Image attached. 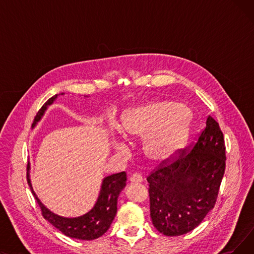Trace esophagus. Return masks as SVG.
<instances>
[{"label": "esophagus", "mask_w": 254, "mask_h": 254, "mask_svg": "<svg viewBox=\"0 0 254 254\" xmlns=\"http://www.w3.org/2000/svg\"><path fill=\"white\" fill-rule=\"evenodd\" d=\"M143 181V178L140 174H132L130 177H129V182L130 183H141Z\"/></svg>", "instance_id": "1"}]
</instances>
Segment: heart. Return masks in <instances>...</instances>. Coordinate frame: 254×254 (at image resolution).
Masks as SVG:
<instances>
[{
    "label": "heart",
    "instance_id": "1",
    "mask_svg": "<svg viewBox=\"0 0 254 254\" xmlns=\"http://www.w3.org/2000/svg\"><path fill=\"white\" fill-rule=\"evenodd\" d=\"M119 132L126 139L143 138L142 149L146 158L154 164L174 159L188 142L190 132L188 111L184 107L167 102L151 103L126 111L120 118ZM123 141L116 149L124 151Z\"/></svg>",
    "mask_w": 254,
    "mask_h": 254
}]
</instances>
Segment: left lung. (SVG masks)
Here are the masks:
<instances>
[{
	"instance_id": "left-lung-1",
	"label": "left lung",
	"mask_w": 254,
	"mask_h": 254,
	"mask_svg": "<svg viewBox=\"0 0 254 254\" xmlns=\"http://www.w3.org/2000/svg\"><path fill=\"white\" fill-rule=\"evenodd\" d=\"M225 146L219 125L210 115L193 147L147 177L150 216L165 236L190 233L214 208L225 170Z\"/></svg>"
}]
</instances>
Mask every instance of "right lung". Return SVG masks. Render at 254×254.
<instances>
[{
  "instance_id": "1",
  "label": "right lung",
  "mask_w": 254,
  "mask_h": 254,
  "mask_svg": "<svg viewBox=\"0 0 254 254\" xmlns=\"http://www.w3.org/2000/svg\"><path fill=\"white\" fill-rule=\"evenodd\" d=\"M61 95L63 96L64 93L62 92L60 95L53 96L42 106V108L39 110L34 119L32 128L36 127L38 123L44 116L48 107L55 103V101L58 99V96ZM30 170L31 164L29 162L28 174H26L29 186L37 203L39 204V207L41 208L43 217L55 226L56 229H58L66 237L78 240H84V241H90V240L98 239L108 231L117 212L118 195L127 185L126 172L107 176L102 180L97 201L93 207L88 212H86L85 214L78 217H64L50 211L40 201L33 190L30 177Z\"/></svg>"
}]
</instances>
